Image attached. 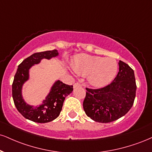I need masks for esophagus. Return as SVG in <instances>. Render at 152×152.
Instances as JSON below:
<instances>
[{
    "mask_svg": "<svg viewBox=\"0 0 152 152\" xmlns=\"http://www.w3.org/2000/svg\"><path fill=\"white\" fill-rule=\"evenodd\" d=\"M81 85L80 83H76L74 85V88H78V87H81Z\"/></svg>",
    "mask_w": 152,
    "mask_h": 152,
    "instance_id": "1",
    "label": "esophagus"
}]
</instances>
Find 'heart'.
<instances>
[{"mask_svg":"<svg viewBox=\"0 0 152 152\" xmlns=\"http://www.w3.org/2000/svg\"><path fill=\"white\" fill-rule=\"evenodd\" d=\"M71 69L79 76L88 75L91 85L103 87L108 85L115 77L118 64L113 58L83 54L74 58L71 62Z\"/></svg>","mask_w":152,"mask_h":152,"instance_id":"b5f03b06","label":"heart"}]
</instances>
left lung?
<instances>
[{
  "label": "left lung",
  "instance_id": "8db88e82",
  "mask_svg": "<svg viewBox=\"0 0 152 152\" xmlns=\"http://www.w3.org/2000/svg\"><path fill=\"white\" fill-rule=\"evenodd\" d=\"M118 64L119 72L110 84L98 89L86 88L83 109L94 121L113 122L132 107L137 90L134 71L125 62L120 61Z\"/></svg>",
  "mask_w": 152,
  "mask_h": 152
}]
</instances>
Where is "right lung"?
Segmentation results:
<instances>
[{
  "label": "right lung",
  "mask_w": 152,
  "mask_h": 152,
  "mask_svg": "<svg viewBox=\"0 0 152 152\" xmlns=\"http://www.w3.org/2000/svg\"><path fill=\"white\" fill-rule=\"evenodd\" d=\"M58 55L56 49L34 53L18 66L12 85V98L16 108L27 120L38 123H46L55 120L61 113L65 98L72 92L73 86L66 85L57 80L41 105L36 107L30 105L23 99L22 89L23 84L29 80L30 69L34 64H38L43 58L50 59Z\"/></svg>",
  "instance_id": "1"
}]
</instances>
